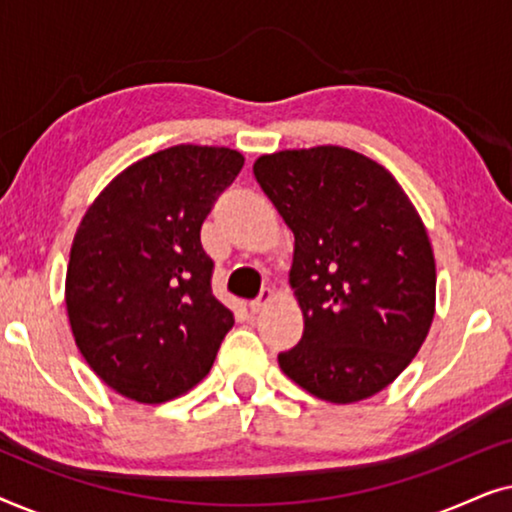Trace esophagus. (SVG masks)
Instances as JSON below:
<instances>
[{
    "instance_id": "1",
    "label": "esophagus",
    "mask_w": 512,
    "mask_h": 512,
    "mask_svg": "<svg viewBox=\"0 0 512 512\" xmlns=\"http://www.w3.org/2000/svg\"><path fill=\"white\" fill-rule=\"evenodd\" d=\"M270 298H272V291L270 289H265V291H261V296H258V298H254V300H251V303H249V310L251 312H261L263 310V307L265 305H268L270 303Z\"/></svg>"
}]
</instances>
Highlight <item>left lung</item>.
I'll return each mask as SVG.
<instances>
[{
    "label": "left lung",
    "mask_w": 512,
    "mask_h": 512,
    "mask_svg": "<svg viewBox=\"0 0 512 512\" xmlns=\"http://www.w3.org/2000/svg\"><path fill=\"white\" fill-rule=\"evenodd\" d=\"M254 177L296 237L289 277L305 331L279 368L331 403L389 387L436 307V261L417 209L391 172L342 146L261 156Z\"/></svg>",
    "instance_id": "1"
}]
</instances>
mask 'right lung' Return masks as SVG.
<instances>
[{"instance_id":"right-lung-1","label":"right lung","mask_w":512,"mask_h":512,"mask_svg":"<svg viewBox=\"0 0 512 512\" xmlns=\"http://www.w3.org/2000/svg\"><path fill=\"white\" fill-rule=\"evenodd\" d=\"M242 165L226 146H170L118 174L83 216L67 265L69 324L88 366L121 396L186 394L233 328L200 228Z\"/></svg>"}]
</instances>
